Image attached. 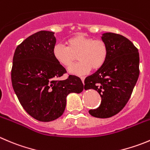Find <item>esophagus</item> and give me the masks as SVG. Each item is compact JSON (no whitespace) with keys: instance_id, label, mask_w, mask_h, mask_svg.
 <instances>
[{"instance_id":"1","label":"esophagus","mask_w":150,"mask_h":150,"mask_svg":"<svg viewBox=\"0 0 150 150\" xmlns=\"http://www.w3.org/2000/svg\"><path fill=\"white\" fill-rule=\"evenodd\" d=\"M81 81H82V82L84 83V80H85V77H83V76L81 77Z\"/></svg>"}]
</instances>
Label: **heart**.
Listing matches in <instances>:
<instances>
[{
    "mask_svg": "<svg viewBox=\"0 0 150 150\" xmlns=\"http://www.w3.org/2000/svg\"><path fill=\"white\" fill-rule=\"evenodd\" d=\"M66 43L67 46L56 45L53 54L55 59L65 67L72 66L78 56L80 62L69 69L74 75H85L91 69L97 70L107 60L108 48L103 40L78 34L68 39Z\"/></svg>",
    "mask_w": 150,
    "mask_h": 150,
    "instance_id": "heart-1",
    "label": "heart"
}]
</instances>
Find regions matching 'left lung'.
I'll use <instances>...</instances> for the list:
<instances>
[{"label":"left lung","instance_id":"obj_1","mask_svg":"<svg viewBox=\"0 0 150 150\" xmlns=\"http://www.w3.org/2000/svg\"><path fill=\"white\" fill-rule=\"evenodd\" d=\"M101 38L108 48L107 60L97 72L86 78L84 88H92L100 94V105L88 113L104 119L118 114L128 102L139 78V53L122 35L105 33Z\"/></svg>","mask_w":150,"mask_h":150}]
</instances>
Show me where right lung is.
<instances>
[{
	"label": "right lung",
	"instance_id": "obj_1",
	"mask_svg": "<svg viewBox=\"0 0 150 150\" xmlns=\"http://www.w3.org/2000/svg\"><path fill=\"white\" fill-rule=\"evenodd\" d=\"M54 33L41 30L32 34L16 48L11 68L13 88L26 112L35 120L50 122L63 114L69 93H81V78L69 75L55 59Z\"/></svg>",
	"mask_w": 150,
	"mask_h": 150
}]
</instances>
